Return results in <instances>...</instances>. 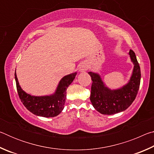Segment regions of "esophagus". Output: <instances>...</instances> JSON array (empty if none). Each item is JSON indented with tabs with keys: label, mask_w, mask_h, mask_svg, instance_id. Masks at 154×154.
Listing matches in <instances>:
<instances>
[{
	"label": "esophagus",
	"mask_w": 154,
	"mask_h": 154,
	"mask_svg": "<svg viewBox=\"0 0 154 154\" xmlns=\"http://www.w3.org/2000/svg\"><path fill=\"white\" fill-rule=\"evenodd\" d=\"M88 69V66L87 65L86 63H85V62H83V63H82L79 66V71L81 72H84V71H86Z\"/></svg>",
	"instance_id": "34e87169"
}]
</instances>
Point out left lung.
I'll return each mask as SVG.
<instances>
[{"label":"left lung","mask_w":154,"mask_h":154,"mask_svg":"<svg viewBox=\"0 0 154 154\" xmlns=\"http://www.w3.org/2000/svg\"><path fill=\"white\" fill-rule=\"evenodd\" d=\"M129 55L134 64L130 82L120 89L111 90L105 86L98 74L89 72L92 81L90 101L96 111L103 115H113L126 110L133 103L140 82V69L134 52L130 49Z\"/></svg>","instance_id":"obj_1"}]
</instances>
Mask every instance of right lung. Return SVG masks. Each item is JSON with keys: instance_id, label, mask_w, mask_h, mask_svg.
Listing matches in <instances>:
<instances>
[{"instance_id": "right-lung-1", "label": "right lung", "mask_w": 154, "mask_h": 154, "mask_svg": "<svg viewBox=\"0 0 154 154\" xmlns=\"http://www.w3.org/2000/svg\"><path fill=\"white\" fill-rule=\"evenodd\" d=\"M76 74L77 72H75L62 78L54 94L45 96H33L28 94L22 90L15 72L18 96L25 107L33 114L45 118L55 117L63 110L66 97V89L74 80Z\"/></svg>"}]
</instances>
